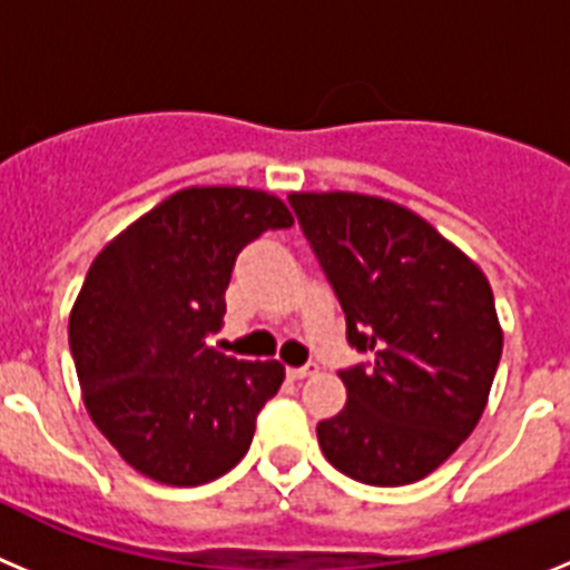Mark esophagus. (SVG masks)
I'll return each mask as SVG.
<instances>
[{"label": "esophagus", "instance_id": "34e87169", "mask_svg": "<svg viewBox=\"0 0 570 570\" xmlns=\"http://www.w3.org/2000/svg\"><path fill=\"white\" fill-rule=\"evenodd\" d=\"M316 374V362H305L299 367H288V376L291 380H305V376Z\"/></svg>", "mask_w": 570, "mask_h": 570}]
</instances>
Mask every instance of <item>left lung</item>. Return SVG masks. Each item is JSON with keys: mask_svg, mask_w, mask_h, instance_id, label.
<instances>
[{"mask_svg": "<svg viewBox=\"0 0 570 570\" xmlns=\"http://www.w3.org/2000/svg\"><path fill=\"white\" fill-rule=\"evenodd\" d=\"M345 314L347 402L316 425L325 460L365 485H407L468 440L502 356L493 294L425 219L362 194H291Z\"/></svg>", "mask_w": 570, "mask_h": 570, "instance_id": "1", "label": "left lung"}]
</instances>
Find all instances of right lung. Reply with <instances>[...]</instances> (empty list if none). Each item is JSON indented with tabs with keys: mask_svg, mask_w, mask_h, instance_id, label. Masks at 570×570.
I'll use <instances>...</instances> for the list:
<instances>
[{
	"mask_svg": "<svg viewBox=\"0 0 570 570\" xmlns=\"http://www.w3.org/2000/svg\"><path fill=\"white\" fill-rule=\"evenodd\" d=\"M294 225L276 196L188 188L105 245L70 311V354L90 420L128 465L203 485L248 454L285 367L205 345L219 331L239 250Z\"/></svg>",
	"mask_w": 570,
	"mask_h": 570,
	"instance_id": "right-lung-1",
	"label": "right lung"
}]
</instances>
